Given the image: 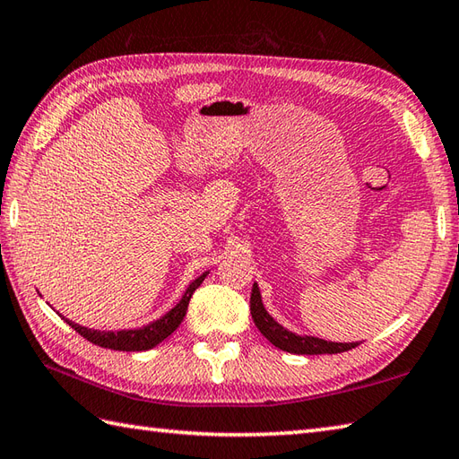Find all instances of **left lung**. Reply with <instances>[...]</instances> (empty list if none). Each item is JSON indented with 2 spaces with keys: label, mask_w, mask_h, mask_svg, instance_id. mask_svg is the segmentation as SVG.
Wrapping results in <instances>:
<instances>
[{
  "label": "left lung",
  "mask_w": 459,
  "mask_h": 459,
  "mask_svg": "<svg viewBox=\"0 0 459 459\" xmlns=\"http://www.w3.org/2000/svg\"><path fill=\"white\" fill-rule=\"evenodd\" d=\"M250 314L260 333L264 335L272 345H276L281 351H288V353L333 355V353H343V351H349L359 345V343H331V341H325V339L299 337V335L290 333L288 329L281 327L278 321H274L268 316V311L264 309V306H262L260 291L256 284L252 286V294H250Z\"/></svg>",
  "instance_id": "left-lung-1"
}]
</instances>
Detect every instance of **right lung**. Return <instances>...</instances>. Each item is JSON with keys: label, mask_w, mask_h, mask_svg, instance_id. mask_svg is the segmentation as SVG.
<instances>
[{"label": "right lung", "mask_w": 459, "mask_h": 459, "mask_svg": "<svg viewBox=\"0 0 459 459\" xmlns=\"http://www.w3.org/2000/svg\"><path fill=\"white\" fill-rule=\"evenodd\" d=\"M204 276H207V274H203L201 278L193 281V284L187 288V291L183 294L179 304L175 306L169 311V314H165L161 319L153 321V324L145 325L142 329L94 331V329H89V327L76 325L68 319H65V321L76 331V333L82 335L84 339H89L91 343L104 347V349H114V351H145V349H152L158 343H161L163 339H168L173 333V331L179 327L185 314H187V306H189V299L193 296V291L203 284Z\"/></svg>", "instance_id": "1"}]
</instances>
